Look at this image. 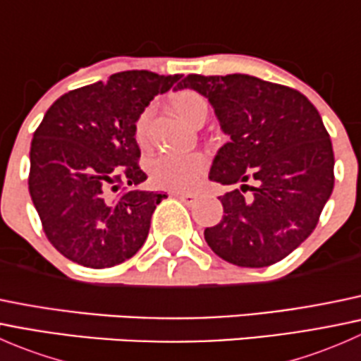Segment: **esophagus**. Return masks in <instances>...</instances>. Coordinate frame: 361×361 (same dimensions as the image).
Listing matches in <instances>:
<instances>
[{"instance_id":"esophagus-1","label":"esophagus","mask_w":361,"mask_h":361,"mask_svg":"<svg viewBox=\"0 0 361 361\" xmlns=\"http://www.w3.org/2000/svg\"><path fill=\"white\" fill-rule=\"evenodd\" d=\"M171 195L176 199H180V201H183L185 204H192L195 201L194 194H185V192H171Z\"/></svg>"}]
</instances>
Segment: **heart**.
I'll return each instance as SVG.
<instances>
[{
    "label": "heart",
    "instance_id": "1",
    "mask_svg": "<svg viewBox=\"0 0 361 361\" xmlns=\"http://www.w3.org/2000/svg\"><path fill=\"white\" fill-rule=\"evenodd\" d=\"M169 104L180 118L197 126L207 116V101L192 89L176 90L169 96ZM152 108H145L134 122V137L143 147L148 143ZM207 157L202 152L190 154H160L148 164L150 178L155 185L167 190H190L202 180L207 169Z\"/></svg>",
    "mask_w": 361,
    "mask_h": 361
}]
</instances>
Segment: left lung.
<instances>
[{
  "label": "left lung",
  "mask_w": 361,
  "mask_h": 361,
  "mask_svg": "<svg viewBox=\"0 0 361 361\" xmlns=\"http://www.w3.org/2000/svg\"><path fill=\"white\" fill-rule=\"evenodd\" d=\"M178 89L213 104L231 141L209 180L232 185L220 224L204 239L239 267H267L311 235L334 190V150L314 104L302 92L250 75H187Z\"/></svg>",
  "instance_id": "1"
}]
</instances>
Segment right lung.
Masks as SVG:
<instances>
[{"instance_id":"obj_1","label":"right lung","mask_w":361,"mask_h":361,"mask_svg":"<svg viewBox=\"0 0 361 361\" xmlns=\"http://www.w3.org/2000/svg\"><path fill=\"white\" fill-rule=\"evenodd\" d=\"M180 75L122 71L69 90L31 141L29 194L52 246L90 269L113 267L143 246L166 195L137 190L147 180L134 122Z\"/></svg>"}]
</instances>
